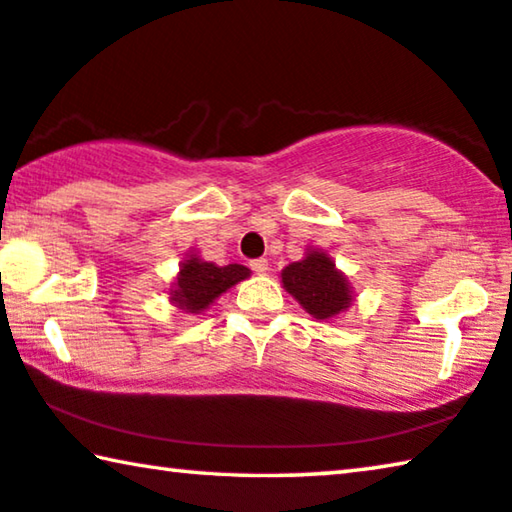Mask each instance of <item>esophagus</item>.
Segmentation results:
<instances>
[{
    "label": "esophagus",
    "mask_w": 512,
    "mask_h": 512,
    "mask_svg": "<svg viewBox=\"0 0 512 512\" xmlns=\"http://www.w3.org/2000/svg\"><path fill=\"white\" fill-rule=\"evenodd\" d=\"M250 269H253L255 273H266L269 271V259H264V257H259V259H253V262H250Z\"/></svg>",
    "instance_id": "esophagus-1"
}]
</instances>
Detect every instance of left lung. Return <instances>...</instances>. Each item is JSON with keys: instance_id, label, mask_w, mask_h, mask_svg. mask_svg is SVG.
I'll return each mask as SVG.
<instances>
[{"instance_id": "8db88e82", "label": "left lung", "mask_w": 512, "mask_h": 512, "mask_svg": "<svg viewBox=\"0 0 512 512\" xmlns=\"http://www.w3.org/2000/svg\"><path fill=\"white\" fill-rule=\"evenodd\" d=\"M280 278L287 294L316 321L337 319L355 303L351 282L323 248L307 246L305 257L285 266Z\"/></svg>"}]
</instances>
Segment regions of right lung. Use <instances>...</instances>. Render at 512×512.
Segmentation results:
<instances>
[{"instance_id":"right-lung-1","label":"right lung","mask_w":512,"mask_h":512,"mask_svg":"<svg viewBox=\"0 0 512 512\" xmlns=\"http://www.w3.org/2000/svg\"><path fill=\"white\" fill-rule=\"evenodd\" d=\"M250 278V269L243 264L218 266L214 262H205L196 250H191L180 264V273L170 282V305L186 314H202L221 298L227 289L239 285L241 280Z\"/></svg>"}]
</instances>
